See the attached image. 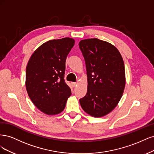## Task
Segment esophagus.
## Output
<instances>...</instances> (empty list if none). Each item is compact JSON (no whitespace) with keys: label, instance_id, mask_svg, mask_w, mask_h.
<instances>
[{"label":"esophagus","instance_id":"obj_1","mask_svg":"<svg viewBox=\"0 0 154 154\" xmlns=\"http://www.w3.org/2000/svg\"><path fill=\"white\" fill-rule=\"evenodd\" d=\"M77 82H72V85L73 87H75V86H77Z\"/></svg>","mask_w":154,"mask_h":154}]
</instances>
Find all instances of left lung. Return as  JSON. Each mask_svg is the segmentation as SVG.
<instances>
[{"instance_id": "1", "label": "left lung", "mask_w": 154, "mask_h": 154, "mask_svg": "<svg viewBox=\"0 0 154 154\" xmlns=\"http://www.w3.org/2000/svg\"><path fill=\"white\" fill-rule=\"evenodd\" d=\"M86 63L88 90L79 100L83 110L94 117L107 115L116 107L125 86V66L118 49L97 38L79 43Z\"/></svg>"}]
</instances>
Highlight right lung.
<instances>
[{"label":"right lung","mask_w":154,"mask_h":154,"mask_svg":"<svg viewBox=\"0 0 154 154\" xmlns=\"http://www.w3.org/2000/svg\"><path fill=\"white\" fill-rule=\"evenodd\" d=\"M75 44L70 38L52 39L38 48L26 67V86L35 106L48 115L62 112L72 92L64 81L66 57Z\"/></svg>","instance_id":"add662e5"}]
</instances>
